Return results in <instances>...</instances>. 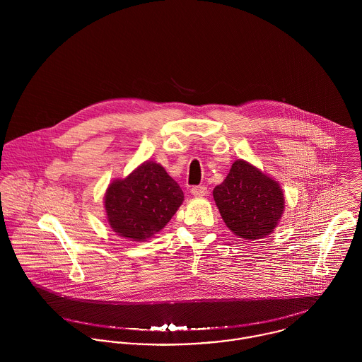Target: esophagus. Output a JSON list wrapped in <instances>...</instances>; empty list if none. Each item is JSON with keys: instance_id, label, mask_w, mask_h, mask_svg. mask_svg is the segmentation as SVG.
<instances>
[{"instance_id": "34e87169", "label": "esophagus", "mask_w": 362, "mask_h": 362, "mask_svg": "<svg viewBox=\"0 0 362 362\" xmlns=\"http://www.w3.org/2000/svg\"><path fill=\"white\" fill-rule=\"evenodd\" d=\"M191 194L197 198H201V197H205L207 194V188L205 185H195L191 188Z\"/></svg>"}]
</instances>
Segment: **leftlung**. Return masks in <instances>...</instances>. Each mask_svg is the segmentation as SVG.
<instances>
[{
	"label": "left lung",
	"instance_id": "1",
	"mask_svg": "<svg viewBox=\"0 0 362 362\" xmlns=\"http://www.w3.org/2000/svg\"><path fill=\"white\" fill-rule=\"evenodd\" d=\"M213 198L226 226L245 240L273 233L284 211L279 182L241 158L233 163L226 180L213 189Z\"/></svg>",
	"mask_w": 362,
	"mask_h": 362
}]
</instances>
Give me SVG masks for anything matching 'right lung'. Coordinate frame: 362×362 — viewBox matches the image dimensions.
I'll use <instances>...</instances> for the list:
<instances>
[{"label": "right lung", "instance_id": "1", "mask_svg": "<svg viewBox=\"0 0 362 362\" xmlns=\"http://www.w3.org/2000/svg\"><path fill=\"white\" fill-rule=\"evenodd\" d=\"M184 201L180 185L155 161H145L127 178L112 181L104 197L112 231L132 241L157 234Z\"/></svg>", "mask_w": 362, "mask_h": 362}]
</instances>
